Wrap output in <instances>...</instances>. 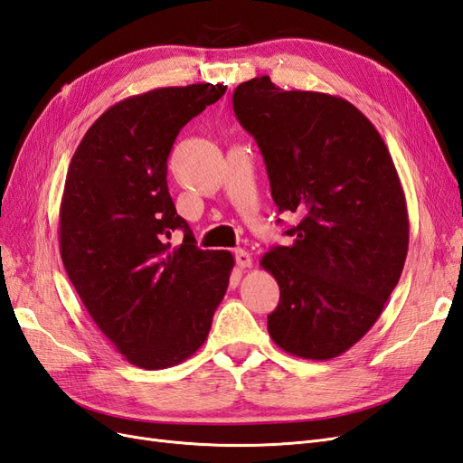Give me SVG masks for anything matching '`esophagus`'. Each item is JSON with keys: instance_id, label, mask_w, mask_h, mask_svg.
<instances>
[{"instance_id": "obj_1", "label": "esophagus", "mask_w": 463, "mask_h": 463, "mask_svg": "<svg viewBox=\"0 0 463 463\" xmlns=\"http://www.w3.org/2000/svg\"><path fill=\"white\" fill-rule=\"evenodd\" d=\"M235 262H237V266H240V269H250V266H253V257H250L247 250L237 249L235 250Z\"/></svg>"}]
</instances>
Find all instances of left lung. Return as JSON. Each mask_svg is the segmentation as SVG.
<instances>
[{
	"label": "left lung",
	"mask_w": 463,
	"mask_h": 463,
	"mask_svg": "<svg viewBox=\"0 0 463 463\" xmlns=\"http://www.w3.org/2000/svg\"><path fill=\"white\" fill-rule=\"evenodd\" d=\"M233 111L262 152L293 241L260 259L279 286L269 334L284 352L338 357L365 335L396 288L410 245L408 204L374 125L340 96L241 82ZM279 222V220H278Z\"/></svg>",
	"instance_id": "left-lung-1"
}]
</instances>
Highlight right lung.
Here are the masks:
<instances>
[{
  "label": "right lung",
  "mask_w": 463,
  "mask_h": 463,
  "mask_svg": "<svg viewBox=\"0 0 463 463\" xmlns=\"http://www.w3.org/2000/svg\"><path fill=\"white\" fill-rule=\"evenodd\" d=\"M223 85L164 87L108 108L79 143L60 204V250L96 326L131 365L167 369L204 344L233 255L194 245L167 191L181 128ZM177 229L184 241L174 248Z\"/></svg>",
  "instance_id": "right-lung-1"
}]
</instances>
